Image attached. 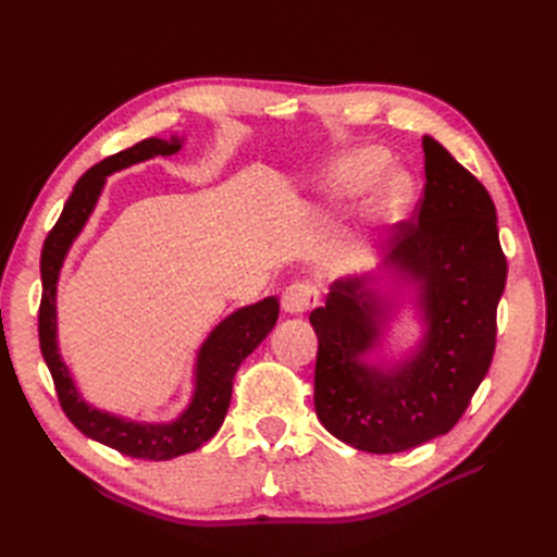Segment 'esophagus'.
Segmentation results:
<instances>
[{
	"label": "esophagus",
	"instance_id": "esophagus-1",
	"mask_svg": "<svg viewBox=\"0 0 557 557\" xmlns=\"http://www.w3.org/2000/svg\"><path fill=\"white\" fill-rule=\"evenodd\" d=\"M281 305L285 313H295V315L307 313L318 305V288L313 283H305V281L293 283L283 290Z\"/></svg>",
	"mask_w": 557,
	"mask_h": 557
}]
</instances>
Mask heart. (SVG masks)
<instances>
[{"mask_svg": "<svg viewBox=\"0 0 557 557\" xmlns=\"http://www.w3.org/2000/svg\"><path fill=\"white\" fill-rule=\"evenodd\" d=\"M391 170V156L383 148L362 146L352 148L348 153L336 156L325 162L323 170L315 176L313 185V205L334 207L372 190L373 185L384 181L374 189L364 205V227L369 232H381L399 223L407 215L413 199V181L409 174L395 172L384 176Z\"/></svg>", "mask_w": 557, "mask_h": 557, "instance_id": "heart-1", "label": "heart"}]
</instances>
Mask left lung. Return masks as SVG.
Returning <instances> with one entry per match:
<instances>
[{
	"label": "left lung",
	"mask_w": 557,
	"mask_h": 557,
	"mask_svg": "<svg viewBox=\"0 0 557 557\" xmlns=\"http://www.w3.org/2000/svg\"><path fill=\"white\" fill-rule=\"evenodd\" d=\"M423 150L428 183L416 223L397 225L376 272L336 278L325 307L309 315L315 413L336 440L367 453H401L446 434L495 352L507 283L495 205L440 141L423 137ZM397 294L414 301L424 336L399 361L372 363Z\"/></svg>",
	"instance_id": "left-lung-1"
}]
</instances>
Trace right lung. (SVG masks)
<instances>
[{"mask_svg": "<svg viewBox=\"0 0 557 557\" xmlns=\"http://www.w3.org/2000/svg\"><path fill=\"white\" fill-rule=\"evenodd\" d=\"M183 148L181 137L158 139L150 137L121 150L83 174L74 185V193L58 218L55 227L48 232L41 250V307H39V344L41 356L53 376L60 407L66 418L90 440L109 448L121 450L139 460H172L183 453H193L221 430L230 399L232 381L239 364L256 350L264 336L274 330L278 318V299L264 297L258 305L242 307L218 323L195 358L193 397L170 423H144L129 420L92 407L81 397L70 367L60 356L58 346V281L62 264L72 244L86 227L97 199L102 195L107 178L113 172L127 170L132 164L146 162L158 156H174Z\"/></svg>", "mask_w": 557, "mask_h": 557, "instance_id": "right-lung-1", "label": "right lung"}]
</instances>
